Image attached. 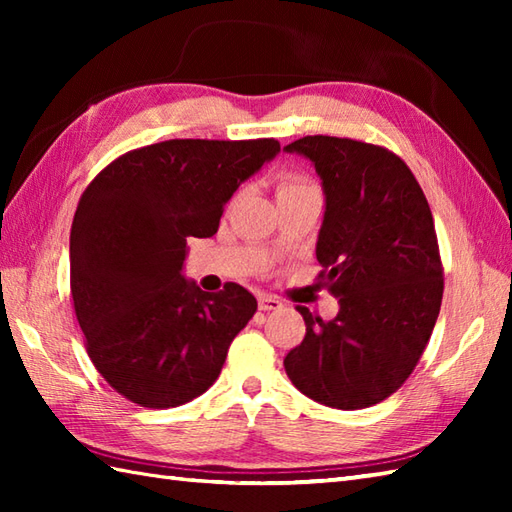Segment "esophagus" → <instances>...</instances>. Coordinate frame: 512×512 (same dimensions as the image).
Returning a JSON list of instances; mask_svg holds the SVG:
<instances>
[{
    "label": "esophagus",
    "instance_id": "esophagus-1",
    "mask_svg": "<svg viewBox=\"0 0 512 512\" xmlns=\"http://www.w3.org/2000/svg\"><path fill=\"white\" fill-rule=\"evenodd\" d=\"M284 308V303H281L279 299H275V297H268V295H262L259 297V310H264V312H273V310H281Z\"/></svg>",
    "mask_w": 512,
    "mask_h": 512
}]
</instances>
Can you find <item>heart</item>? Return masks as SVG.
I'll list each match as a JSON object with an SVG mask.
<instances>
[{"label":"heart","mask_w":512,"mask_h":512,"mask_svg":"<svg viewBox=\"0 0 512 512\" xmlns=\"http://www.w3.org/2000/svg\"><path fill=\"white\" fill-rule=\"evenodd\" d=\"M308 187H312V184H308L306 180H301V178L290 176V178H284V180H281V184H279V193H284V191H297V189H308Z\"/></svg>","instance_id":"heart-1"}]
</instances>
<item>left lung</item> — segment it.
<instances>
[{
    "label": "left lung",
    "instance_id": "obj_1",
    "mask_svg": "<svg viewBox=\"0 0 512 512\" xmlns=\"http://www.w3.org/2000/svg\"><path fill=\"white\" fill-rule=\"evenodd\" d=\"M284 151L306 156L321 178L319 279L339 299L332 321L297 306L306 336L284 358L286 374L325 407H372L409 378L440 314L444 279L429 202L385 147L306 136Z\"/></svg>",
    "mask_w": 512,
    "mask_h": 512
}]
</instances>
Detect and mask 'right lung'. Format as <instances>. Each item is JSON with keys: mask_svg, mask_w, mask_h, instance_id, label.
<instances>
[{"mask_svg": "<svg viewBox=\"0 0 512 512\" xmlns=\"http://www.w3.org/2000/svg\"><path fill=\"white\" fill-rule=\"evenodd\" d=\"M279 149L275 138L165 140L127 151L83 191L74 312L94 367L127 400L178 407L220 376L257 299L233 281L213 295L184 279L187 237L215 235L224 204Z\"/></svg>", "mask_w": 512, "mask_h": 512, "instance_id": "add662e5", "label": "right lung"}]
</instances>
